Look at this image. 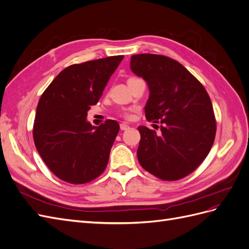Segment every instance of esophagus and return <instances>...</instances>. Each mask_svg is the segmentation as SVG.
Here are the masks:
<instances>
[{"label": "esophagus", "mask_w": 249, "mask_h": 249, "mask_svg": "<svg viewBox=\"0 0 249 249\" xmlns=\"http://www.w3.org/2000/svg\"><path fill=\"white\" fill-rule=\"evenodd\" d=\"M129 129H130L129 124H124V123L120 124V130H122V131H126V130H129Z\"/></svg>", "instance_id": "1"}]
</instances>
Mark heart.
<instances>
[{
    "label": "heart",
    "instance_id": "1",
    "mask_svg": "<svg viewBox=\"0 0 249 249\" xmlns=\"http://www.w3.org/2000/svg\"><path fill=\"white\" fill-rule=\"evenodd\" d=\"M130 79H134V78H130ZM129 79V80H130ZM136 112V108H124V109H122L120 110L119 112H118V114L122 116L123 118H124V119H126V120H130V119H132L133 118V116H134V113Z\"/></svg>",
    "mask_w": 249,
    "mask_h": 249
}]
</instances>
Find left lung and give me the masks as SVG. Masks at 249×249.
Masks as SVG:
<instances>
[{
    "instance_id": "left-lung-1",
    "label": "left lung",
    "mask_w": 249,
    "mask_h": 249,
    "mask_svg": "<svg viewBox=\"0 0 249 249\" xmlns=\"http://www.w3.org/2000/svg\"><path fill=\"white\" fill-rule=\"evenodd\" d=\"M131 70L149 87L146 119L161 124L160 133L138 127V161L160 179L183 178L206 159L215 140L216 118L207 90L182 64L166 56L134 55Z\"/></svg>"
}]
</instances>
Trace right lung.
<instances>
[{"label": "right lung", "mask_w": 249, "mask_h": 249, "mask_svg": "<svg viewBox=\"0 0 249 249\" xmlns=\"http://www.w3.org/2000/svg\"><path fill=\"white\" fill-rule=\"evenodd\" d=\"M123 55L66 67L44 90L37 105L33 139L43 162L60 179L81 185L106 169L119 131L115 120L99 126L86 122Z\"/></svg>", "instance_id": "right-lung-1"}]
</instances>
